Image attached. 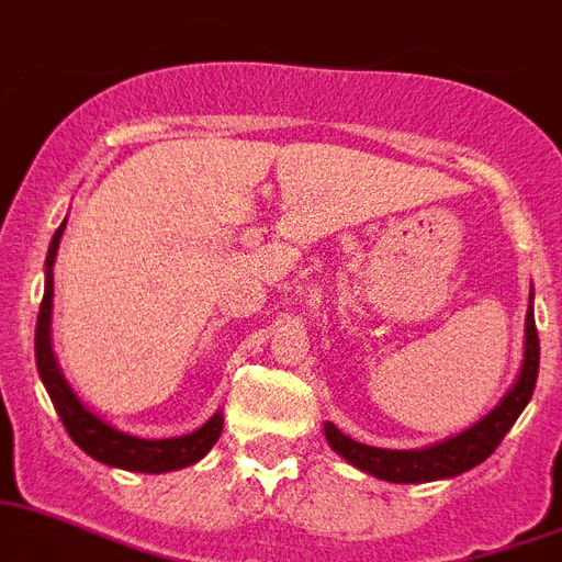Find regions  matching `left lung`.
<instances>
[{
	"mask_svg": "<svg viewBox=\"0 0 562 562\" xmlns=\"http://www.w3.org/2000/svg\"><path fill=\"white\" fill-rule=\"evenodd\" d=\"M537 369H540V340H537L535 310L529 304L526 313V352H522V369L517 383L506 392L501 404L488 412L486 418L477 420L472 429H467L458 438H449L443 443L426 446V449H378V446L358 443L347 438L338 426L327 424V440L335 452L361 472L375 474L390 483H429L440 477H454L460 472H469L477 463L495 452L506 431L515 426L520 412L531 401L537 383Z\"/></svg>",
	"mask_w": 562,
	"mask_h": 562,
	"instance_id": "1",
	"label": "left lung"
}]
</instances>
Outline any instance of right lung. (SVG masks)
Wrapping results in <instances>:
<instances>
[{
  "instance_id": "1",
  "label": "right lung",
  "mask_w": 562,
  "mask_h": 562,
  "mask_svg": "<svg viewBox=\"0 0 562 562\" xmlns=\"http://www.w3.org/2000/svg\"><path fill=\"white\" fill-rule=\"evenodd\" d=\"M65 233V224H61L56 233H53L50 249H47L45 261V299L40 306V321H36V367H40V378L45 383L47 395H50L53 406L59 412L61 424H65L67 435L79 449L95 458L99 463H108V467L127 469V472H172V469H184L199 463L204 454L213 449V443L222 435L224 415L215 412L213 418L201 429L190 431L184 438H167V440H144L133 438V435H124V431L113 429L110 424H104L102 418H95L93 412L85 409L79 397L74 395V390L67 386V381L61 378L59 363L53 358L50 347V306H53V261H56V249H59V238Z\"/></svg>"
}]
</instances>
